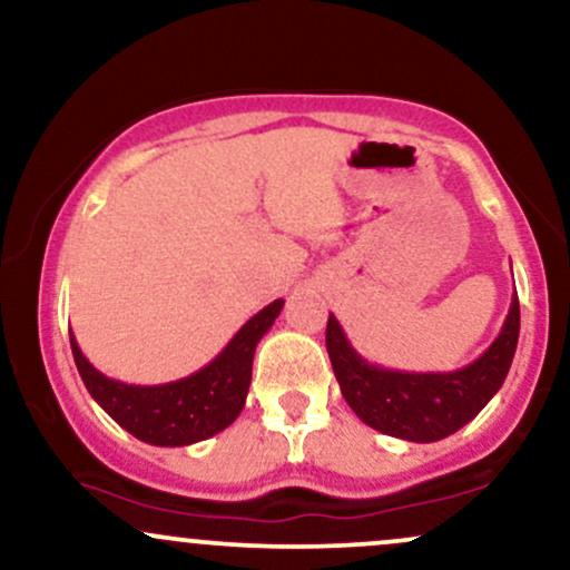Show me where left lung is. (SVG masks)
Wrapping results in <instances>:
<instances>
[{
  "label": "left lung",
  "mask_w": 570,
  "mask_h": 570,
  "mask_svg": "<svg viewBox=\"0 0 570 570\" xmlns=\"http://www.w3.org/2000/svg\"><path fill=\"white\" fill-rule=\"evenodd\" d=\"M520 337V303L512 299L499 337L466 367L453 372H399L370 364L330 313L326 351L351 410L381 434L436 442L476 417L507 381Z\"/></svg>",
  "instance_id": "obj_1"
}]
</instances>
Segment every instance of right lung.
Returning a JSON list of instances; mask_svg holds the SVG:
<instances>
[{"instance_id": "1", "label": "right lung", "mask_w": 570, "mask_h": 570, "mask_svg": "<svg viewBox=\"0 0 570 570\" xmlns=\"http://www.w3.org/2000/svg\"><path fill=\"white\" fill-rule=\"evenodd\" d=\"M284 299H276L235 332L230 343L206 367L181 381L160 385H130L112 381L82 356L69 332L71 353L88 394L109 417L136 440L158 448H185L225 431L246 404L252 385L254 351L278 318Z\"/></svg>"}]
</instances>
